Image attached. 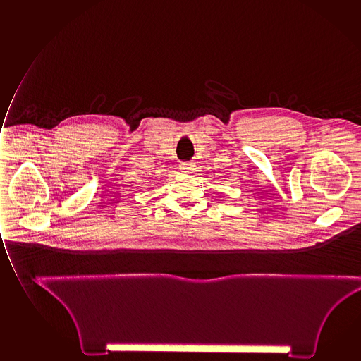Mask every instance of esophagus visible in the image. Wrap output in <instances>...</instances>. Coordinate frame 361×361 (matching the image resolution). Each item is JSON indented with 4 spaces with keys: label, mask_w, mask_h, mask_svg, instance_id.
<instances>
[{
    "label": "esophagus",
    "mask_w": 361,
    "mask_h": 361,
    "mask_svg": "<svg viewBox=\"0 0 361 361\" xmlns=\"http://www.w3.org/2000/svg\"><path fill=\"white\" fill-rule=\"evenodd\" d=\"M180 169L185 171V173H190V170L192 169V165H191V162H181L180 164Z\"/></svg>",
    "instance_id": "1"
}]
</instances>
